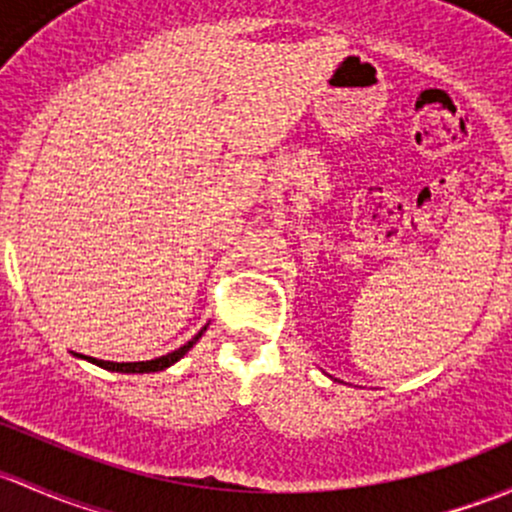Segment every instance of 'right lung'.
Returning <instances> with one entry per match:
<instances>
[{
  "label": "right lung",
  "mask_w": 512,
  "mask_h": 512,
  "mask_svg": "<svg viewBox=\"0 0 512 512\" xmlns=\"http://www.w3.org/2000/svg\"><path fill=\"white\" fill-rule=\"evenodd\" d=\"M203 331H206V328H203ZM203 331L198 333V336H193L191 341L186 343V346H181V348H179V351L166 353V355H161V358H154V360H139V363H112V360L88 358V355H80V353H75V355H80V358H88L90 363L100 365V368H105V370H115V373H157V370L169 368V365H174L176 360L184 358V353L191 351V346H193V343L198 341V338L203 336Z\"/></svg>",
  "instance_id": "right-lung-1"
}]
</instances>
